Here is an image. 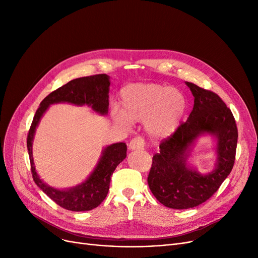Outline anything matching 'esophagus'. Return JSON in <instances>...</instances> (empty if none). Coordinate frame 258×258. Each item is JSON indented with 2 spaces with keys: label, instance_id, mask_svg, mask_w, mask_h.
I'll return each mask as SVG.
<instances>
[{
  "label": "esophagus",
  "instance_id": "34e87169",
  "mask_svg": "<svg viewBox=\"0 0 258 258\" xmlns=\"http://www.w3.org/2000/svg\"><path fill=\"white\" fill-rule=\"evenodd\" d=\"M144 145L145 142L142 138H135L131 140V142L129 143V150L131 151H136V150H144Z\"/></svg>",
  "mask_w": 258,
  "mask_h": 258
}]
</instances>
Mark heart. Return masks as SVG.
<instances>
[{"label":"heart","instance_id":"1","mask_svg":"<svg viewBox=\"0 0 258 258\" xmlns=\"http://www.w3.org/2000/svg\"><path fill=\"white\" fill-rule=\"evenodd\" d=\"M121 110L113 107L111 117L115 123L130 128L134 122L144 121L145 130L153 139L172 136L181 124L187 101L181 91L159 84H134L120 93Z\"/></svg>","mask_w":258,"mask_h":258}]
</instances>
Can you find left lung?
Returning a JSON list of instances; mask_svg holds the SVG:
<instances>
[{
	"label": "left lung",
	"mask_w": 258,
	"mask_h": 258,
	"mask_svg": "<svg viewBox=\"0 0 258 258\" xmlns=\"http://www.w3.org/2000/svg\"><path fill=\"white\" fill-rule=\"evenodd\" d=\"M195 98L186 122L162 141L155 154L147 183L160 204L184 210L204 204L220 188L235 163L238 129L229 108L216 93L186 82ZM211 135L217 142L215 168L201 174L188 160L196 142Z\"/></svg>",
	"instance_id": "left-lung-1"
}]
</instances>
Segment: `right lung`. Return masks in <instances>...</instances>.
<instances>
[{"mask_svg":"<svg viewBox=\"0 0 258 258\" xmlns=\"http://www.w3.org/2000/svg\"><path fill=\"white\" fill-rule=\"evenodd\" d=\"M110 85V76L106 74L80 77L69 82L49 93L42 101L29 130L27 146L34 182L58 206L69 211H89L97 208L105 199L110 189L111 175L116 167L126 158L127 145L123 142L107 145L102 150L96 168L84 182L69 188H54L45 183L35 170L32 151L35 131L42 117L51 104L70 103L79 106L87 105L99 115H107Z\"/></svg>","mask_w":258,"mask_h":258,"instance_id":"add662e5","label":"right lung"}]
</instances>
